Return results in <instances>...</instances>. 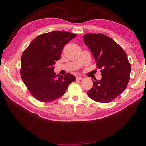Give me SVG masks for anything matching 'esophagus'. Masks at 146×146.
Listing matches in <instances>:
<instances>
[{
    "mask_svg": "<svg viewBox=\"0 0 146 146\" xmlns=\"http://www.w3.org/2000/svg\"><path fill=\"white\" fill-rule=\"evenodd\" d=\"M76 80H83V78L81 77V76H77Z\"/></svg>",
    "mask_w": 146,
    "mask_h": 146,
    "instance_id": "obj_1",
    "label": "esophagus"
}]
</instances>
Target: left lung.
Instances as JSON below:
<instances>
[{"mask_svg":"<svg viewBox=\"0 0 146 146\" xmlns=\"http://www.w3.org/2000/svg\"><path fill=\"white\" fill-rule=\"evenodd\" d=\"M83 37L102 76L100 80L93 81L88 96L97 102L110 103L126 90L129 81L131 66L126 53L113 39L102 33H87Z\"/></svg>","mask_w":146,"mask_h":146,"instance_id":"8db88e82","label":"left lung"}]
</instances>
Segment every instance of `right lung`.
Listing matches in <instances>:
<instances>
[{
  "mask_svg": "<svg viewBox=\"0 0 146 146\" xmlns=\"http://www.w3.org/2000/svg\"><path fill=\"white\" fill-rule=\"evenodd\" d=\"M76 34L53 31L40 35L32 40L21 58V78L27 89L41 102H52L65 93L69 84L75 80L73 74L62 76L53 72L60 59L64 46Z\"/></svg>",
  "mask_w": 146,
  "mask_h": 146,
  "instance_id": "add662e5",
  "label": "right lung"
}]
</instances>
